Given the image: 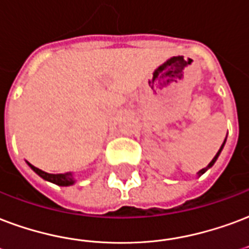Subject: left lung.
I'll use <instances>...</instances> for the list:
<instances>
[{"instance_id": "8db88e82", "label": "left lung", "mask_w": 249, "mask_h": 249, "mask_svg": "<svg viewBox=\"0 0 249 249\" xmlns=\"http://www.w3.org/2000/svg\"><path fill=\"white\" fill-rule=\"evenodd\" d=\"M226 139H227V136H226ZM226 139H224L223 144L220 145L219 151H218V152H216V155H215V156H214V159H213V160H211V161H210V164H209V165H207L206 168H203V169H201V171L198 172V176H202L203 173H205V172H206L207 169H209V168H211V167H213V165H214V162L216 161V159H218V156H219V155H220V152H222V149H223V147H224V143H226Z\"/></svg>"}]
</instances>
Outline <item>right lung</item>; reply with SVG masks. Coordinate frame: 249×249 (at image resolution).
Here are the masks:
<instances>
[{"label": "right lung", "mask_w": 249, "mask_h": 249, "mask_svg": "<svg viewBox=\"0 0 249 249\" xmlns=\"http://www.w3.org/2000/svg\"><path fill=\"white\" fill-rule=\"evenodd\" d=\"M27 164H29L30 168H31L36 175H39L40 177H42L43 180L50 181V182H52V184L59 185V186H69V185L74 184V177L71 172H67V173H59V175H51V173H47V172L42 171V169H39V168L34 167V165H31L30 162H27Z\"/></svg>", "instance_id": "1"}]
</instances>
